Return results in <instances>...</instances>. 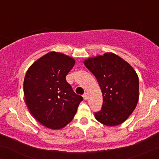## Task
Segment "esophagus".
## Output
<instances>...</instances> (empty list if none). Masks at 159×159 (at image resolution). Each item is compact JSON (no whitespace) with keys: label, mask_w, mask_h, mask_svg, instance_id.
I'll return each mask as SVG.
<instances>
[{"label":"esophagus","mask_w":159,"mask_h":159,"mask_svg":"<svg viewBox=\"0 0 159 159\" xmlns=\"http://www.w3.org/2000/svg\"><path fill=\"white\" fill-rule=\"evenodd\" d=\"M83 97H84V100H87V98H88V96H87V94L86 93H85L83 95Z\"/></svg>","instance_id":"34e87169"}]
</instances>
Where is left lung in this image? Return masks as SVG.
<instances>
[{"mask_svg":"<svg viewBox=\"0 0 159 159\" xmlns=\"http://www.w3.org/2000/svg\"><path fill=\"white\" fill-rule=\"evenodd\" d=\"M84 63L97 79L103 96L102 107L95 113L96 119L107 126L123 123L139 98V79L134 69L111 52L88 58Z\"/></svg>","mask_w":159,"mask_h":159,"instance_id":"left-lung-1","label":"left lung"}]
</instances>
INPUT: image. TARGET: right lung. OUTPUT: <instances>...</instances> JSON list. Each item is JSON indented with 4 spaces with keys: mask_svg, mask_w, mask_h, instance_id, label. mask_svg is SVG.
Segmentation results:
<instances>
[{
    "mask_svg": "<svg viewBox=\"0 0 159 159\" xmlns=\"http://www.w3.org/2000/svg\"><path fill=\"white\" fill-rule=\"evenodd\" d=\"M75 61L51 52L34 62L24 80L25 102L30 114L48 129H61L72 121L83 100L66 80Z\"/></svg>",
    "mask_w": 159,
    "mask_h": 159,
    "instance_id": "add662e5",
    "label": "right lung"
}]
</instances>
